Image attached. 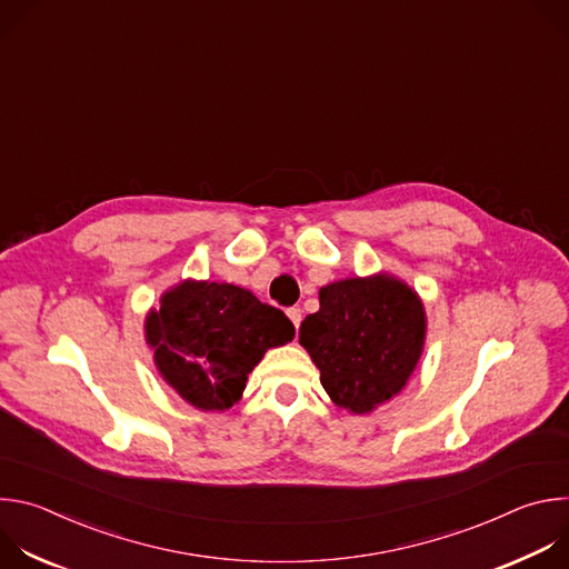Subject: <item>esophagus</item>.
<instances>
[{
	"mask_svg": "<svg viewBox=\"0 0 569 569\" xmlns=\"http://www.w3.org/2000/svg\"><path fill=\"white\" fill-rule=\"evenodd\" d=\"M286 315H288V319L292 321V327H295V329H299L301 317H303V315H301V308H288V310H286Z\"/></svg>",
	"mask_w": 569,
	"mask_h": 569,
	"instance_id": "1",
	"label": "esophagus"
}]
</instances>
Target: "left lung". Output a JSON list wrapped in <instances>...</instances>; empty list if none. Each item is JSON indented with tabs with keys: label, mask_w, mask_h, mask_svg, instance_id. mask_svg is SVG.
<instances>
[{
	"label": "left lung",
	"mask_w": 569,
	"mask_h": 569,
	"mask_svg": "<svg viewBox=\"0 0 569 569\" xmlns=\"http://www.w3.org/2000/svg\"><path fill=\"white\" fill-rule=\"evenodd\" d=\"M428 317L419 292L389 272L319 288V310L299 327V345L338 408L369 415L398 396L426 347Z\"/></svg>",
	"instance_id": "8db88e82"
}]
</instances>
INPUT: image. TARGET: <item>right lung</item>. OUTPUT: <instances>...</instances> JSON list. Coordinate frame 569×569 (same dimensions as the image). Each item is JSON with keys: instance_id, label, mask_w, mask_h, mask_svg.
I'll return each mask as SVG.
<instances>
[{"instance_id": "add662e5", "label": "right lung", "mask_w": 569, "mask_h": 569, "mask_svg": "<svg viewBox=\"0 0 569 569\" xmlns=\"http://www.w3.org/2000/svg\"><path fill=\"white\" fill-rule=\"evenodd\" d=\"M143 336L159 376L184 402L227 412L266 351L292 342L295 327L248 288L182 279L148 310Z\"/></svg>"}]
</instances>
